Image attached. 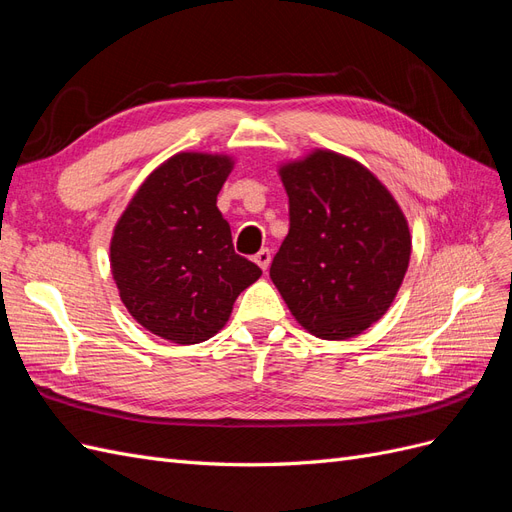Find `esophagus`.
<instances>
[{
	"label": "esophagus",
	"instance_id": "34e87169",
	"mask_svg": "<svg viewBox=\"0 0 512 512\" xmlns=\"http://www.w3.org/2000/svg\"><path fill=\"white\" fill-rule=\"evenodd\" d=\"M254 262H256V265H258L262 271L267 273V269H269V265H271V252L267 250V247H265V250H260V252L254 256Z\"/></svg>",
	"mask_w": 512,
	"mask_h": 512
}]
</instances>
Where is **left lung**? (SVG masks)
Returning a JSON list of instances; mask_svg holds the SVG:
<instances>
[{"mask_svg":"<svg viewBox=\"0 0 512 512\" xmlns=\"http://www.w3.org/2000/svg\"><path fill=\"white\" fill-rule=\"evenodd\" d=\"M290 228L271 280L305 331L342 342L378 322L410 265L404 211L367 166L314 149L277 168Z\"/></svg>","mask_w":512,"mask_h":512,"instance_id":"left-lung-1","label":"left lung"}]
</instances>
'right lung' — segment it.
Returning a JSON list of instances; mask_svg holds the SVG:
<instances>
[{"label":"right lung","mask_w":512,"mask_h":512,"mask_svg":"<svg viewBox=\"0 0 512 512\" xmlns=\"http://www.w3.org/2000/svg\"><path fill=\"white\" fill-rule=\"evenodd\" d=\"M235 158L179 151L153 168L113 228L119 299L149 333L179 346L224 329L262 271L235 254L218 194Z\"/></svg>","instance_id":"1"}]
</instances>
